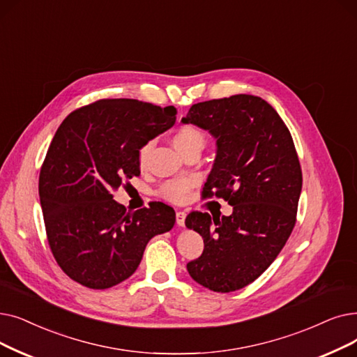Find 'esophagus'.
<instances>
[{
  "instance_id": "34e87169",
  "label": "esophagus",
  "mask_w": 357,
  "mask_h": 357,
  "mask_svg": "<svg viewBox=\"0 0 357 357\" xmlns=\"http://www.w3.org/2000/svg\"><path fill=\"white\" fill-rule=\"evenodd\" d=\"M185 219H187V213L185 211H178L176 213V225L183 227L185 226Z\"/></svg>"
}]
</instances>
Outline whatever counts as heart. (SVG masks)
Instances as JSON below:
<instances>
[{
  "label": "heart",
  "mask_w": 357,
  "mask_h": 357,
  "mask_svg": "<svg viewBox=\"0 0 357 357\" xmlns=\"http://www.w3.org/2000/svg\"><path fill=\"white\" fill-rule=\"evenodd\" d=\"M204 143H206L204 132L192 126L181 127L172 137V144L179 153H183L185 150H188L194 146H204ZM150 151H151V143L144 144L140 149V151H138V162H140L142 167L146 166L150 156ZM192 185L194 182L191 179L169 181L160 188V195L167 201H172V203H183V201L188 199Z\"/></svg>",
  "instance_id": "heart-1"
}]
</instances>
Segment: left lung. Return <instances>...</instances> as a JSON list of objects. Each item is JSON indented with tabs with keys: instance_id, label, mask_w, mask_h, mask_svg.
I'll list each match as a JSON object with an SVG mask.
<instances>
[{
	"instance_id": "1",
	"label": "left lung",
	"mask_w": 357,
	"mask_h": 357,
	"mask_svg": "<svg viewBox=\"0 0 357 357\" xmlns=\"http://www.w3.org/2000/svg\"><path fill=\"white\" fill-rule=\"evenodd\" d=\"M183 123L215 138V159L206 197H220L230 215L192 211L185 226L204 239V251L188 262L194 280L213 291L239 290L264 273L296 223L302 170L290 131L274 107L252 95L199 102Z\"/></svg>"
}]
</instances>
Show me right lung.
<instances>
[{"instance_id": "obj_1", "label": "right lung", "mask_w": 357, "mask_h": 357, "mask_svg": "<svg viewBox=\"0 0 357 357\" xmlns=\"http://www.w3.org/2000/svg\"><path fill=\"white\" fill-rule=\"evenodd\" d=\"M176 109L135 99H102L71 112L56 130L39 175L46 236L63 271L89 289L134 274L149 241L175 225L163 203L127 211L114 199L140 175L138 151L174 127Z\"/></svg>"}]
</instances>
